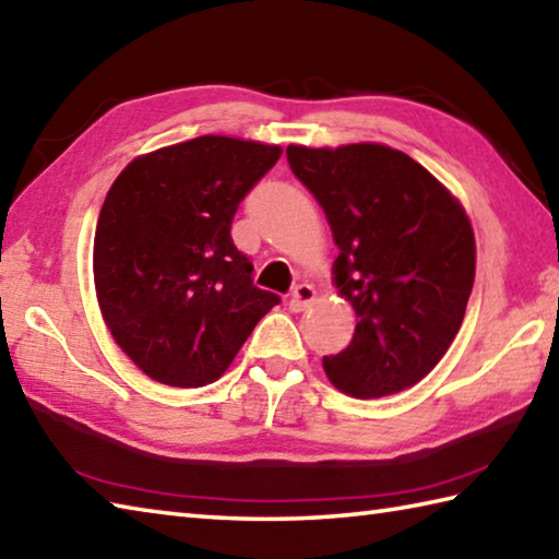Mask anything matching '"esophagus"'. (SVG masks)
Segmentation results:
<instances>
[{"instance_id":"34e87169","label":"esophagus","mask_w":559,"mask_h":559,"mask_svg":"<svg viewBox=\"0 0 559 559\" xmlns=\"http://www.w3.org/2000/svg\"><path fill=\"white\" fill-rule=\"evenodd\" d=\"M314 300V288L310 283H300L290 290V310L293 312H302L308 305Z\"/></svg>"}]
</instances>
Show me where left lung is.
Instances as JSON below:
<instances>
[{
    "instance_id": "1",
    "label": "left lung",
    "mask_w": 559,
    "mask_h": 559,
    "mask_svg": "<svg viewBox=\"0 0 559 559\" xmlns=\"http://www.w3.org/2000/svg\"><path fill=\"white\" fill-rule=\"evenodd\" d=\"M330 221L334 281L356 332L326 378L352 397L407 390L461 330L475 283V235L463 205L419 162L388 145L286 150Z\"/></svg>"
}]
</instances>
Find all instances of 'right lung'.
I'll use <instances>...</instances> for the list:
<instances>
[{"label":"right lung","mask_w":559,"mask_h":559,"mask_svg":"<svg viewBox=\"0 0 559 559\" xmlns=\"http://www.w3.org/2000/svg\"><path fill=\"white\" fill-rule=\"evenodd\" d=\"M281 152L203 135L133 159L114 181L94 237L96 298L116 344L152 380H217L281 302L254 286V266L229 235Z\"/></svg>","instance_id":"right-lung-1"}]
</instances>
